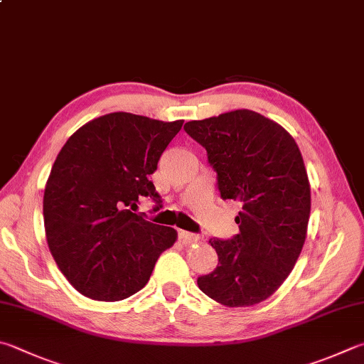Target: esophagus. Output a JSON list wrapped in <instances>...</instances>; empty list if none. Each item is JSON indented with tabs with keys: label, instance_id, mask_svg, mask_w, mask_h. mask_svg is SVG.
<instances>
[{
	"label": "esophagus",
	"instance_id": "34e87169",
	"mask_svg": "<svg viewBox=\"0 0 364 364\" xmlns=\"http://www.w3.org/2000/svg\"><path fill=\"white\" fill-rule=\"evenodd\" d=\"M178 239H180L184 245H188V243L200 240V237L193 234V232H188V230H178Z\"/></svg>",
	"mask_w": 364,
	"mask_h": 364
}]
</instances>
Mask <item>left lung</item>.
<instances>
[{"instance_id":"obj_1","label":"left lung","mask_w":364,"mask_h":364,"mask_svg":"<svg viewBox=\"0 0 364 364\" xmlns=\"http://www.w3.org/2000/svg\"><path fill=\"white\" fill-rule=\"evenodd\" d=\"M207 151L221 199L242 205L239 234L210 239L218 266L197 279L229 307L261 302L291 272L306 242L310 186L296 141L279 124L250 109L184 124Z\"/></svg>"}]
</instances>
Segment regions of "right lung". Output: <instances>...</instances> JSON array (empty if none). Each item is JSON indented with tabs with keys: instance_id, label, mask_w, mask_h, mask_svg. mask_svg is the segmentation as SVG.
I'll return each instance as SVG.
<instances>
[{
	"instance_id": "1",
	"label": "right lung",
	"mask_w": 364,
	"mask_h": 364,
	"mask_svg": "<svg viewBox=\"0 0 364 364\" xmlns=\"http://www.w3.org/2000/svg\"><path fill=\"white\" fill-rule=\"evenodd\" d=\"M183 121L109 113L73 134L44 189L46 237L58 269L79 293L122 301L146 285L173 228L134 213L143 197L161 208L149 175Z\"/></svg>"
}]
</instances>
